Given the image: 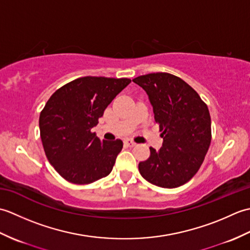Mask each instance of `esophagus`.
<instances>
[{"mask_svg": "<svg viewBox=\"0 0 250 250\" xmlns=\"http://www.w3.org/2000/svg\"><path fill=\"white\" fill-rule=\"evenodd\" d=\"M125 144L126 145V146H129V147H134L135 145H136V143H134L133 141H132V140H125Z\"/></svg>", "mask_w": 250, "mask_h": 250, "instance_id": "34e87169", "label": "esophagus"}]
</instances>
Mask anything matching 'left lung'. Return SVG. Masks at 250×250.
I'll use <instances>...</instances> for the list:
<instances>
[{"mask_svg": "<svg viewBox=\"0 0 250 250\" xmlns=\"http://www.w3.org/2000/svg\"><path fill=\"white\" fill-rule=\"evenodd\" d=\"M145 90L163 139L159 150L139 169L148 182L177 188L192 178L204 161L211 141L210 115L195 90L169 73H151L133 79Z\"/></svg>", "mask_w": 250, "mask_h": 250, "instance_id": "left-lung-1", "label": "left lung"}]
</instances>
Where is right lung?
<instances>
[{"instance_id":"1","label":"right lung","mask_w":250,"mask_h":250,"mask_svg":"<svg viewBox=\"0 0 250 250\" xmlns=\"http://www.w3.org/2000/svg\"><path fill=\"white\" fill-rule=\"evenodd\" d=\"M129 78L81 77L59 88L40 115L43 147L56 171L67 182L88 185L111 172L121 140L101 141L91 131Z\"/></svg>"}]
</instances>
